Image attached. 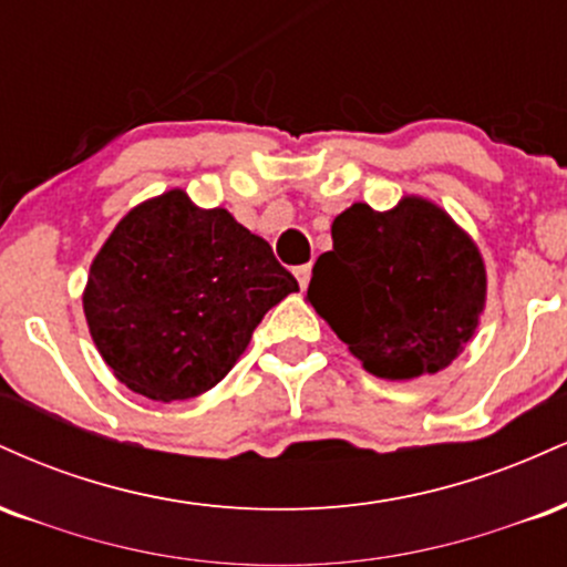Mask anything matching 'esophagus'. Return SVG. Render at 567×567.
<instances>
[{"mask_svg":"<svg viewBox=\"0 0 567 567\" xmlns=\"http://www.w3.org/2000/svg\"><path fill=\"white\" fill-rule=\"evenodd\" d=\"M296 279H298V285H301V290L309 288V279H311V266H309V264H306V266H298V269H296Z\"/></svg>","mask_w":567,"mask_h":567,"instance_id":"esophagus-1","label":"esophagus"}]
</instances>
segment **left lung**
<instances>
[{"label": "left lung", "instance_id": "left-lung-1", "mask_svg": "<svg viewBox=\"0 0 567 567\" xmlns=\"http://www.w3.org/2000/svg\"><path fill=\"white\" fill-rule=\"evenodd\" d=\"M333 250L311 271L306 301L368 373L413 381L445 370L485 311L480 247L432 199L392 210L354 202L336 216Z\"/></svg>", "mask_w": 567, "mask_h": 567}]
</instances>
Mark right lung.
I'll return each instance as SVG.
<instances>
[{"label": "right lung", "instance_id": "obj_1", "mask_svg": "<svg viewBox=\"0 0 567 567\" xmlns=\"http://www.w3.org/2000/svg\"><path fill=\"white\" fill-rule=\"evenodd\" d=\"M296 290L264 237L171 188L114 226L90 264L82 306L116 379L171 402L216 386L266 311Z\"/></svg>", "mask_w": 567, "mask_h": 567}]
</instances>
